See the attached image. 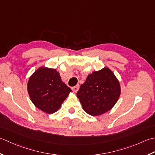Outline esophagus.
<instances>
[{"instance_id": "obj_1", "label": "esophagus", "mask_w": 155, "mask_h": 155, "mask_svg": "<svg viewBox=\"0 0 155 155\" xmlns=\"http://www.w3.org/2000/svg\"><path fill=\"white\" fill-rule=\"evenodd\" d=\"M79 88H80V85H76L75 86L71 87V89H72V90L74 91V92H77V91L79 90Z\"/></svg>"}]
</instances>
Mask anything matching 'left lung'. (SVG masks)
<instances>
[{
    "label": "left lung",
    "mask_w": 155,
    "mask_h": 155,
    "mask_svg": "<svg viewBox=\"0 0 155 155\" xmlns=\"http://www.w3.org/2000/svg\"><path fill=\"white\" fill-rule=\"evenodd\" d=\"M120 95V86L110 69L104 68L88 75L77 96L88 114L98 116L115 105Z\"/></svg>",
    "instance_id": "1"
}]
</instances>
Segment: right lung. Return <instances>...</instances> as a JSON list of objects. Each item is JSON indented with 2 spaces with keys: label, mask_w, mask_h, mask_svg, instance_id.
<instances>
[{
  "label": "right lung",
  "mask_w": 155,
  "mask_h": 155,
  "mask_svg": "<svg viewBox=\"0 0 155 155\" xmlns=\"http://www.w3.org/2000/svg\"><path fill=\"white\" fill-rule=\"evenodd\" d=\"M27 90L35 106L47 114L58 110L71 91L56 69L45 67L38 69L30 77Z\"/></svg>",
  "instance_id": "add662e5"
}]
</instances>
